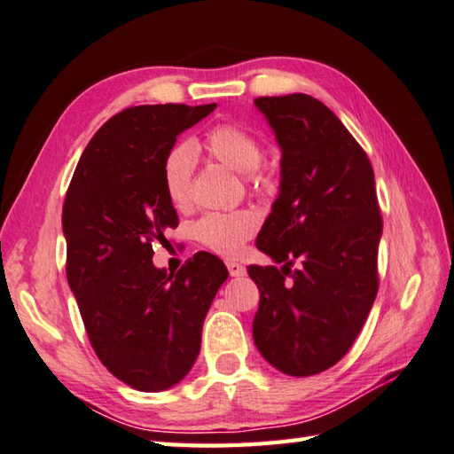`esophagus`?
<instances>
[{"instance_id":"obj_1","label":"esophagus","mask_w":454,"mask_h":454,"mask_svg":"<svg viewBox=\"0 0 454 454\" xmlns=\"http://www.w3.org/2000/svg\"><path fill=\"white\" fill-rule=\"evenodd\" d=\"M226 266H228V271H230V276H232V278H242V276H246V268L242 266V263H238V262H226Z\"/></svg>"}]
</instances>
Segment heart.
Returning a JSON list of instances; mask_svg holds the SVG:
<instances>
[{
    "instance_id": "1",
    "label": "heart",
    "mask_w": 454,
    "mask_h": 454,
    "mask_svg": "<svg viewBox=\"0 0 454 454\" xmlns=\"http://www.w3.org/2000/svg\"><path fill=\"white\" fill-rule=\"evenodd\" d=\"M206 151L212 159L224 164L238 175H248L254 186H266L268 178L254 172L263 159L262 143L248 130L236 125H220L206 137ZM194 170V151L191 145L170 148L162 164L164 192L176 208L191 206V180ZM258 228V216L252 210L214 212L196 222V238L206 248L220 255L240 254L244 244Z\"/></svg>"
}]
</instances>
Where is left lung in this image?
<instances>
[{
  "mask_svg": "<svg viewBox=\"0 0 454 454\" xmlns=\"http://www.w3.org/2000/svg\"><path fill=\"white\" fill-rule=\"evenodd\" d=\"M254 105L282 151L279 192L255 246L282 268H248L260 290L252 335L270 365L309 377L349 351L375 301L383 232L375 175L317 98L294 93Z\"/></svg>",
  "mask_w": 454,
  "mask_h": 454,
  "instance_id": "left-lung-1",
  "label": "left lung"
}]
</instances>
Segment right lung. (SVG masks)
<instances>
[{
	"mask_svg": "<svg viewBox=\"0 0 454 454\" xmlns=\"http://www.w3.org/2000/svg\"><path fill=\"white\" fill-rule=\"evenodd\" d=\"M216 109L143 105L114 114L81 154L63 204L67 282L97 357L138 391L183 381L228 270L208 252L176 274L153 263V242L178 226L162 164L176 137Z\"/></svg>",
	"mask_w": 454,
	"mask_h": 454,
	"instance_id": "1",
	"label": "right lung"
}]
</instances>
